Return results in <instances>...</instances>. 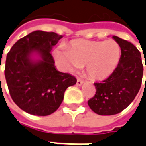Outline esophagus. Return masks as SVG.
<instances>
[{
    "mask_svg": "<svg viewBox=\"0 0 146 146\" xmlns=\"http://www.w3.org/2000/svg\"><path fill=\"white\" fill-rule=\"evenodd\" d=\"M83 83H84V81L82 80L81 78H78V81H77V85L78 86H82Z\"/></svg>",
    "mask_w": 146,
    "mask_h": 146,
    "instance_id": "34e87169",
    "label": "esophagus"
}]
</instances>
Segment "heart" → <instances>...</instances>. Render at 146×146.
<instances>
[{"label":"heart","instance_id":"1","mask_svg":"<svg viewBox=\"0 0 146 146\" xmlns=\"http://www.w3.org/2000/svg\"><path fill=\"white\" fill-rule=\"evenodd\" d=\"M55 60L65 70L73 72L86 65V72L94 80L108 78L115 71L121 58V48L115 40L90 41L76 39L67 48L55 49Z\"/></svg>","mask_w":146,"mask_h":146}]
</instances>
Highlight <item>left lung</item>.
Wrapping results in <instances>:
<instances>
[{
  "label": "left lung",
  "mask_w": 146,
  "mask_h": 146,
  "mask_svg": "<svg viewBox=\"0 0 146 146\" xmlns=\"http://www.w3.org/2000/svg\"><path fill=\"white\" fill-rule=\"evenodd\" d=\"M113 38L121 48L118 66L107 79L94 83L96 93L88 100L90 109L100 115H111L123 111L134 100L142 82L143 64L138 49L127 40L117 36Z\"/></svg>",
  "instance_id": "8db88e82"
}]
</instances>
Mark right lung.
I'll return each instance as SVG.
<instances>
[{
	"instance_id": "1",
	"label": "right lung",
	"mask_w": 146,
	"mask_h": 146,
	"mask_svg": "<svg viewBox=\"0 0 146 146\" xmlns=\"http://www.w3.org/2000/svg\"><path fill=\"white\" fill-rule=\"evenodd\" d=\"M62 37L55 32L35 31L18 40L8 52L5 76L10 96L31 115L45 116L55 112L66 89L77 82L71 74L56 70L50 52ZM34 53L39 60L32 59Z\"/></svg>"
}]
</instances>
